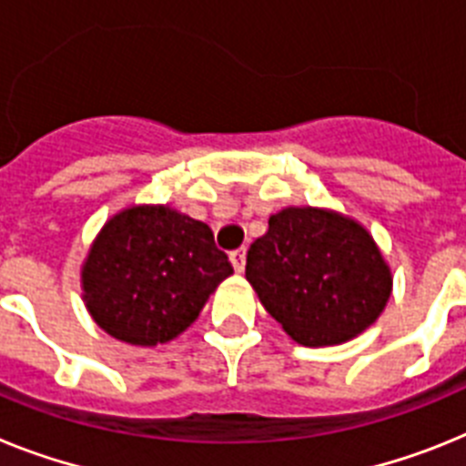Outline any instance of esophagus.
I'll return each instance as SVG.
<instances>
[{"mask_svg":"<svg viewBox=\"0 0 466 466\" xmlns=\"http://www.w3.org/2000/svg\"><path fill=\"white\" fill-rule=\"evenodd\" d=\"M229 262H232L234 272H237V274L244 272V267H246V250H244V248L232 250V253H229Z\"/></svg>","mask_w":466,"mask_h":466,"instance_id":"1","label":"esophagus"}]
</instances>
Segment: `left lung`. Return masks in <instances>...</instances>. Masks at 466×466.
<instances>
[{
    "label": "left lung",
    "mask_w": 466,
    "mask_h": 466,
    "mask_svg": "<svg viewBox=\"0 0 466 466\" xmlns=\"http://www.w3.org/2000/svg\"><path fill=\"white\" fill-rule=\"evenodd\" d=\"M246 279L269 317L302 347H333L370 329L391 298V267L354 218L286 206L246 256Z\"/></svg>",
    "instance_id": "obj_1"
}]
</instances>
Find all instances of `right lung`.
<instances>
[{"label":"right lung","instance_id":"obj_1","mask_svg":"<svg viewBox=\"0 0 466 466\" xmlns=\"http://www.w3.org/2000/svg\"><path fill=\"white\" fill-rule=\"evenodd\" d=\"M232 274L206 222L168 204H133L105 222L82 262L88 314L136 347L171 342Z\"/></svg>","mask_w":466,"mask_h":466}]
</instances>
